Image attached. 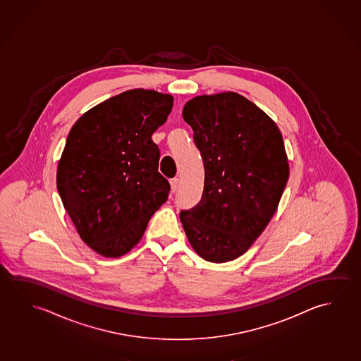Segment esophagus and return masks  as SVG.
<instances>
[{"label":"esophagus","instance_id":"esophagus-1","mask_svg":"<svg viewBox=\"0 0 361 361\" xmlns=\"http://www.w3.org/2000/svg\"><path fill=\"white\" fill-rule=\"evenodd\" d=\"M178 187H179V179H178V178L171 179V188H172V192H176Z\"/></svg>","mask_w":361,"mask_h":361}]
</instances>
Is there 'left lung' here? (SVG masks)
Listing matches in <instances>:
<instances>
[{
    "mask_svg": "<svg viewBox=\"0 0 361 361\" xmlns=\"http://www.w3.org/2000/svg\"><path fill=\"white\" fill-rule=\"evenodd\" d=\"M182 114L203 159L204 189L179 218L200 257L228 262L253 245L279 207L290 176L282 134L264 110L233 92L193 97Z\"/></svg>",
    "mask_w": 361,
    "mask_h": 361,
    "instance_id": "1",
    "label": "left lung"
}]
</instances>
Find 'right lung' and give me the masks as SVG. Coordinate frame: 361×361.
Returning <instances> with one entry per match:
<instances>
[{"instance_id":"obj_1","label":"right lung","mask_w":361,"mask_h":361,"mask_svg":"<svg viewBox=\"0 0 361 361\" xmlns=\"http://www.w3.org/2000/svg\"><path fill=\"white\" fill-rule=\"evenodd\" d=\"M173 97L133 89L87 110L70 130L56 184L75 228L104 257H121L142 240L166 203L169 182L158 172L153 133L172 111Z\"/></svg>"}]
</instances>
